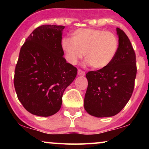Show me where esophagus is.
<instances>
[{"label": "esophagus", "instance_id": "esophagus-1", "mask_svg": "<svg viewBox=\"0 0 149 149\" xmlns=\"http://www.w3.org/2000/svg\"><path fill=\"white\" fill-rule=\"evenodd\" d=\"M78 74L81 75V76H84V75L85 74V71L82 70H81V69H79V70H78Z\"/></svg>", "mask_w": 149, "mask_h": 149}]
</instances>
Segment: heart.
<instances>
[{"label": "heart", "instance_id": "b5f03b06", "mask_svg": "<svg viewBox=\"0 0 149 149\" xmlns=\"http://www.w3.org/2000/svg\"><path fill=\"white\" fill-rule=\"evenodd\" d=\"M119 39L111 32L92 28H80L72 33V38L64 37L61 46L66 60L76 64L84 56L93 68H103L111 64L119 49Z\"/></svg>", "mask_w": 149, "mask_h": 149}]
</instances>
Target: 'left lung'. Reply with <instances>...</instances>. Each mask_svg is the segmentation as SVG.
<instances>
[{"instance_id":"8db88e82","label":"left lung","mask_w":149,"mask_h":149,"mask_svg":"<svg viewBox=\"0 0 149 149\" xmlns=\"http://www.w3.org/2000/svg\"><path fill=\"white\" fill-rule=\"evenodd\" d=\"M119 49L109 66L86 74L88 86L84 108L96 117H113L125 107L134 89L136 54L125 32L117 28Z\"/></svg>"}]
</instances>
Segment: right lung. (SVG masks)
<instances>
[{
  "mask_svg": "<svg viewBox=\"0 0 149 149\" xmlns=\"http://www.w3.org/2000/svg\"><path fill=\"white\" fill-rule=\"evenodd\" d=\"M64 26L36 28L21 47L14 87L19 100L32 115L49 117L60 109L66 87L77 68L66 62L61 46Z\"/></svg>",
  "mask_w": 149,
  "mask_h": 149,
  "instance_id": "1",
  "label": "right lung"
}]
</instances>
